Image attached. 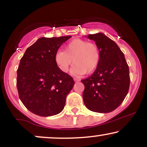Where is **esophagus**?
I'll return each instance as SVG.
<instances>
[{
  "label": "esophagus",
  "mask_w": 147,
  "mask_h": 147,
  "mask_svg": "<svg viewBox=\"0 0 147 147\" xmlns=\"http://www.w3.org/2000/svg\"><path fill=\"white\" fill-rule=\"evenodd\" d=\"M74 81H75V82H79V81H80V79H77V78H74Z\"/></svg>",
  "instance_id": "esophagus-1"
}]
</instances>
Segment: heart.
Returning a JSON list of instances; mask_svg holds the SVG:
<instances>
[{"instance_id": "1", "label": "heart", "mask_w": 147, "mask_h": 147, "mask_svg": "<svg viewBox=\"0 0 147 147\" xmlns=\"http://www.w3.org/2000/svg\"><path fill=\"white\" fill-rule=\"evenodd\" d=\"M100 58V51L97 45L77 38L65 45L64 52H57L55 61L59 68L63 72H68L74 63L72 74L82 75L95 71L98 67Z\"/></svg>"}]
</instances>
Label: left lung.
<instances>
[{"mask_svg": "<svg viewBox=\"0 0 147 147\" xmlns=\"http://www.w3.org/2000/svg\"><path fill=\"white\" fill-rule=\"evenodd\" d=\"M100 51V62L90 77L82 79L83 99L91 111L112 112L122 104L129 92V69L124 53L115 41L99 32L89 34Z\"/></svg>", "mask_w": 147, "mask_h": 147, "instance_id": "8db88e82", "label": "left lung"}]
</instances>
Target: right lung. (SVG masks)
<instances>
[{"label":"right lung","mask_w":147,"mask_h":147,"mask_svg":"<svg viewBox=\"0 0 147 147\" xmlns=\"http://www.w3.org/2000/svg\"><path fill=\"white\" fill-rule=\"evenodd\" d=\"M70 36L38 38L26 50L17 70L18 95L30 112L42 117L59 114L74 86L71 76L57 66L58 49Z\"/></svg>","instance_id":"obj_1"}]
</instances>
